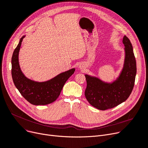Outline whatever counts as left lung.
<instances>
[{
	"instance_id": "obj_1",
	"label": "left lung",
	"mask_w": 148,
	"mask_h": 148,
	"mask_svg": "<svg viewBox=\"0 0 148 148\" xmlns=\"http://www.w3.org/2000/svg\"><path fill=\"white\" fill-rule=\"evenodd\" d=\"M122 42L125 47V62L117 80L107 83L96 77L85 75L87 82L85 97L93 107L101 110L110 109L125 101L134 86L137 67L133 46L125 35Z\"/></svg>"
}]
</instances>
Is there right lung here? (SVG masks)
<instances>
[{"label":"right lung","instance_id":"obj_1","mask_svg":"<svg viewBox=\"0 0 148 148\" xmlns=\"http://www.w3.org/2000/svg\"><path fill=\"white\" fill-rule=\"evenodd\" d=\"M25 36L21 38L11 59L14 83L21 95L30 104L35 106L50 104L59 97L65 82L74 74L75 69L60 73L50 80L44 82H36L26 78L21 71L18 63L19 50Z\"/></svg>","mask_w":148,"mask_h":148}]
</instances>
